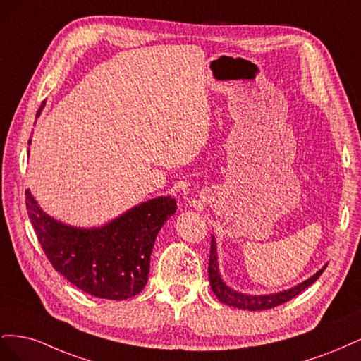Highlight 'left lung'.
Returning <instances> with one entry per match:
<instances>
[{
	"instance_id": "left-lung-1",
	"label": "left lung",
	"mask_w": 361,
	"mask_h": 361,
	"mask_svg": "<svg viewBox=\"0 0 361 361\" xmlns=\"http://www.w3.org/2000/svg\"><path fill=\"white\" fill-rule=\"evenodd\" d=\"M324 269L325 268L316 272L313 277L305 280L304 283H301V285L295 286L289 290H285V292L274 293V295H259V297H256V295H244V293H239L236 290H232L231 288H227L224 285V281L220 277V272H218L215 241H214V238L211 239V253H209V265H207V272H209V283H211L212 292L216 295V298L221 302H224L227 305H233V307H238V309L267 310V309L277 307V305H280L283 302H288L293 297H297V295L301 293L304 289H307L310 285H313V283L319 279Z\"/></svg>"
}]
</instances>
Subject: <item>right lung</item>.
<instances>
[{"mask_svg":"<svg viewBox=\"0 0 361 361\" xmlns=\"http://www.w3.org/2000/svg\"><path fill=\"white\" fill-rule=\"evenodd\" d=\"M43 108L40 105L39 111ZM27 212L54 269L78 289L105 300L133 298L146 286L155 238L176 200L158 197L93 231L52 220L25 191Z\"/></svg>","mask_w":361,"mask_h":361,"instance_id":"1","label":"right lung"}]
</instances>
